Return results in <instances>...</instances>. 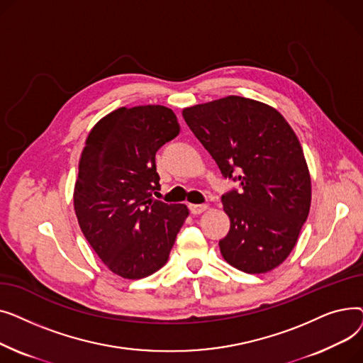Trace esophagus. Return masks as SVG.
Wrapping results in <instances>:
<instances>
[{
	"instance_id": "esophagus-1",
	"label": "esophagus",
	"mask_w": 363,
	"mask_h": 363,
	"mask_svg": "<svg viewBox=\"0 0 363 363\" xmlns=\"http://www.w3.org/2000/svg\"><path fill=\"white\" fill-rule=\"evenodd\" d=\"M188 207H189V212H191L193 215H200L208 208L207 204H189Z\"/></svg>"
}]
</instances>
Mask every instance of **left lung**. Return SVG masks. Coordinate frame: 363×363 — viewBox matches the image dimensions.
I'll list each match as a JSON object with an SVG mask.
<instances>
[{
    "instance_id": "1",
    "label": "left lung",
    "mask_w": 363,
    "mask_h": 363,
    "mask_svg": "<svg viewBox=\"0 0 363 363\" xmlns=\"http://www.w3.org/2000/svg\"><path fill=\"white\" fill-rule=\"evenodd\" d=\"M222 175L240 189L222 196L230 233L223 259L247 274L269 272L289 257L306 222L312 186L298 138L274 107L237 95L182 110Z\"/></svg>"
}]
</instances>
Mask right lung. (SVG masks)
Instances as JSON below:
<instances>
[{"mask_svg": "<svg viewBox=\"0 0 363 363\" xmlns=\"http://www.w3.org/2000/svg\"><path fill=\"white\" fill-rule=\"evenodd\" d=\"M178 133L170 108L138 106L108 113L86 138L74 213L94 252L122 278H145L164 266L189 213L185 204L152 199L160 188L156 152Z\"/></svg>", "mask_w": 363, "mask_h": 363, "instance_id": "obj_1", "label": "right lung"}]
</instances>
